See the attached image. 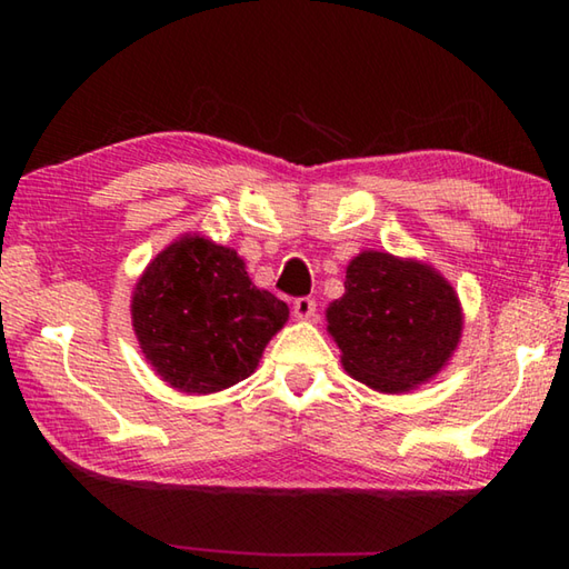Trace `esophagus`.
Returning <instances> with one entry per match:
<instances>
[{"label": "esophagus", "mask_w": 569, "mask_h": 569, "mask_svg": "<svg viewBox=\"0 0 569 569\" xmlns=\"http://www.w3.org/2000/svg\"><path fill=\"white\" fill-rule=\"evenodd\" d=\"M313 313H316V301H313V298H308V296L296 298L293 316H296L298 321H311Z\"/></svg>", "instance_id": "1"}]
</instances>
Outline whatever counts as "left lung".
I'll use <instances>...</instances> for the list:
<instances>
[{
	"label": "left lung",
	"mask_w": 569,
	"mask_h": 569,
	"mask_svg": "<svg viewBox=\"0 0 569 569\" xmlns=\"http://www.w3.org/2000/svg\"><path fill=\"white\" fill-rule=\"evenodd\" d=\"M343 288L326 321L356 381L401 393L445 369L465 326L445 276L411 258L363 250L346 268Z\"/></svg>",
	"instance_id": "1"
}]
</instances>
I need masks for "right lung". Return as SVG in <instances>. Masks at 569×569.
<instances>
[{"label": "right lung", "instance_id": "1", "mask_svg": "<svg viewBox=\"0 0 569 569\" xmlns=\"http://www.w3.org/2000/svg\"><path fill=\"white\" fill-rule=\"evenodd\" d=\"M130 308L146 359L186 393L248 379L288 321V306L253 286L233 248L200 236H182L152 258Z\"/></svg>", "mask_w": 569, "mask_h": 569}]
</instances>
